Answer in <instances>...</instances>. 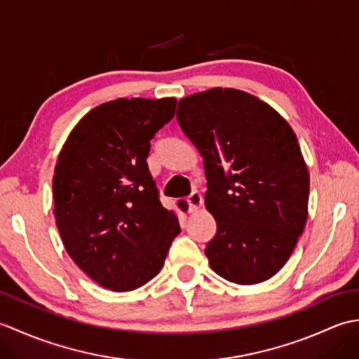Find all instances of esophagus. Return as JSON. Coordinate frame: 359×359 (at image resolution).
<instances>
[{
  "instance_id": "1",
  "label": "esophagus",
  "mask_w": 359,
  "mask_h": 359,
  "mask_svg": "<svg viewBox=\"0 0 359 359\" xmlns=\"http://www.w3.org/2000/svg\"><path fill=\"white\" fill-rule=\"evenodd\" d=\"M187 203H188V211L189 212H196L197 210L201 208V205H202V196L197 193V191H193L191 194L188 196Z\"/></svg>"
}]
</instances>
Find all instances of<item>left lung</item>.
Listing matches in <instances>:
<instances>
[{"instance_id":"8db88e82","label":"left lung","mask_w":359,"mask_h":359,"mask_svg":"<svg viewBox=\"0 0 359 359\" xmlns=\"http://www.w3.org/2000/svg\"><path fill=\"white\" fill-rule=\"evenodd\" d=\"M177 121L203 157L205 207L217 224L205 248L211 269L234 284L270 279L309 216V170L292 126L270 104L231 88L182 98Z\"/></svg>"}]
</instances>
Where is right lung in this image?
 <instances>
[{"mask_svg":"<svg viewBox=\"0 0 359 359\" xmlns=\"http://www.w3.org/2000/svg\"><path fill=\"white\" fill-rule=\"evenodd\" d=\"M175 98H117L83 117L55 165L53 215L72 261L112 292H131L162 270L180 233L158 201L147 157L174 117ZM187 210V203H177Z\"/></svg>","mask_w":359,"mask_h":359,"instance_id":"add662e5","label":"right lung"}]
</instances>
